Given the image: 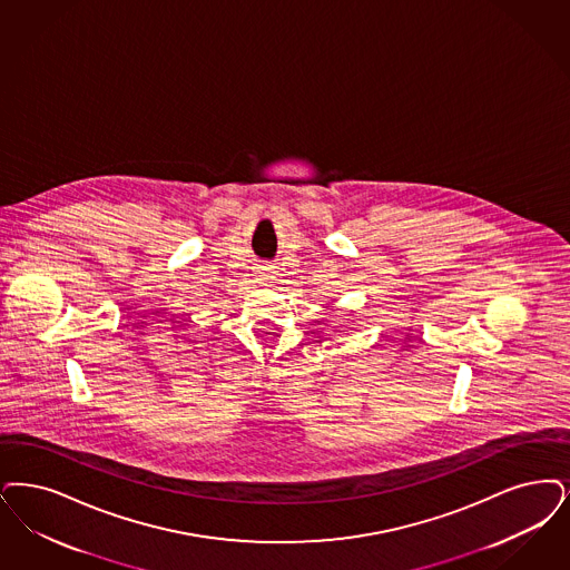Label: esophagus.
Masks as SVG:
<instances>
[{"label":"esophagus","mask_w":570,"mask_h":570,"mask_svg":"<svg viewBox=\"0 0 570 570\" xmlns=\"http://www.w3.org/2000/svg\"><path fill=\"white\" fill-rule=\"evenodd\" d=\"M269 275H272V272L267 269V267H261L258 269V279H263V282H267L269 279Z\"/></svg>","instance_id":"1"}]
</instances>
